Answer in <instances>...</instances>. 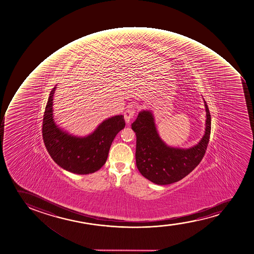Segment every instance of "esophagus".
Here are the masks:
<instances>
[{
	"label": "esophagus",
	"instance_id": "obj_1",
	"mask_svg": "<svg viewBox=\"0 0 254 254\" xmlns=\"http://www.w3.org/2000/svg\"><path fill=\"white\" fill-rule=\"evenodd\" d=\"M135 113H136V111H135L134 106H129L124 112V118H125L126 123H131V119L135 116Z\"/></svg>",
	"mask_w": 254,
	"mask_h": 254
}]
</instances>
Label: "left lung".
Segmentation results:
<instances>
[{
  "instance_id": "obj_1",
  "label": "left lung",
  "mask_w": 254,
  "mask_h": 254,
  "mask_svg": "<svg viewBox=\"0 0 254 254\" xmlns=\"http://www.w3.org/2000/svg\"><path fill=\"white\" fill-rule=\"evenodd\" d=\"M205 134L199 143L188 149L171 148L163 143L150 111L139 112L131 124L136 132V165L140 173L152 183L167 185L177 183L196 168L206 153L211 131V116L207 103Z\"/></svg>"
}]
</instances>
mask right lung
<instances>
[{"label":"right lung","mask_w":254,"mask_h":254,"mask_svg":"<svg viewBox=\"0 0 254 254\" xmlns=\"http://www.w3.org/2000/svg\"><path fill=\"white\" fill-rule=\"evenodd\" d=\"M52 88L44 113L42 135L46 149L55 162L71 173L87 175L102 167L117 134L125 127L123 116L104 121L95 131L86 137H76L57 127L53 120Z\"/></svg>","instance_id":"add662e5"}]
</instances>
